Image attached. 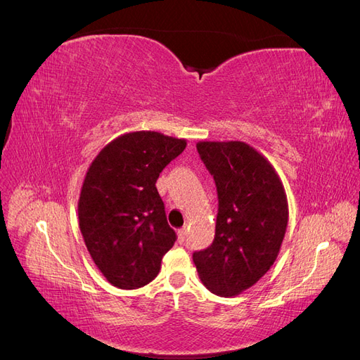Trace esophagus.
I'll return each instance as SVG.
<instances>
[{"instance_id":"esophagus-1","label":"esophagus","mask_w":360,"mask_h":360,"mask_svg":"<svg viewBox=\"0 0 360 360\" xmlns=\"http://www.w3.org/2000/svg\"><path fill=\"white\" fill-rule=\"evenodd\" d=\"M179 242L180 243H183L184 240H186V237H188V231H186V228H181V230H179Z\"/></svg>"}]
</instances>
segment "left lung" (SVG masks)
I'll return each mask as SVG.
<instances>
[{
    "label": "left lung",
    "instance_id": "1",
    "mask_svg": "<svg viewBox=\"0 0 360 360\" xmlns=\"http://www.w3.org/2000/svg\"><path fill=\"white\" fill-rule=\"evenodd\" d=\"M197 148L219 209L213 243L192 258L207 288L234 297L276 261L288 224L287 193L274 165L243 141H200Z\"/></svg>",
    "mask_w": 360,
    "mask_h": 360
}]
</instances>
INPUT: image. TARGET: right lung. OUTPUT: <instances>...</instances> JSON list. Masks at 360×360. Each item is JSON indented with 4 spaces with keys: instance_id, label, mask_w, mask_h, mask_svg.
Wrapping results in <instances>:
<instances>
[{
    "instance_id": "right-lung-1",
    "label": "right lung",
    "mask_w": 360,
    "mask_h": 360,
    "mask_svg": "<svg viewBox=\"0 0 360 360\" xmlns=\"http://www.w3.org/2000/svg\"><path fill=\"white\" fill-rule=\"evenodd\" d=\"M186 144L153 130L129 132L106 144L86 169L79 230L94 264L117 288L153 281L176 242L156 180Z\"/></svg>"
}]
</instances>
